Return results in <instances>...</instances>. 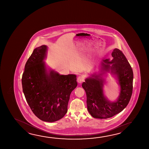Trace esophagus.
I'll return each mask as SVG.
<instances>
[{
    "mask_svg": "<svg viewBox=\"0 0 149 149\" xmlns=\"http://www.w3.org/2000/svg\"><path fill=\"white\" fill-rule=\"evenodd\" d=\"M84 78L82 76H79L77 78V81L79 84L82 83L84 81Z\"/></svg>",
    "mask_w": 149,
    "mask_h": 149,
    "instance_id": "34e87169",
    "label": "esophagus"
}]
</instances>
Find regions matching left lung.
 I'll use <instances>...</instances> for the list:
<instances>
[{
    "label": "left lung",
    "mask_w": 149,
    "mask_h": 149,
    "mask_svg": "<svg viewBox=\"0 0 149 149\" xmlns=\"http://www.w3.org/2000/svg\"><path fill=\"white\" fill-rule=\"evenodd\" d=\"M111 55L112 60L106 59L100 64V73L92 74L82 83L87 96L88 111L94 118L107 119L120 113L126 107L132 95V67L119 49L115 48ZM107 72L115 77L120 86V94L115 102L109 101L104 94V81L102 76Z\"/></svg>",
    "instance_id": "obj_1"
}]
</instances>
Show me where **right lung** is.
<instances>
[{"label": "right lung", "instance_id": "1", "mask_svg": "<svg viewBox=\"0 0 149 149\" xmlns=\"http://www.w3.org/2000/svg\"><path fill=\"white\" fill-rule=\"evenodd\" d=\"M47 46L35 48L25 64L23 92L32 111L41 120L53 123L68 111L71 93L77 86V76L62 75L47 68L44 62Z\"/></svg>", "mask_w": 149, "mask_h": 149}]
</instances>
